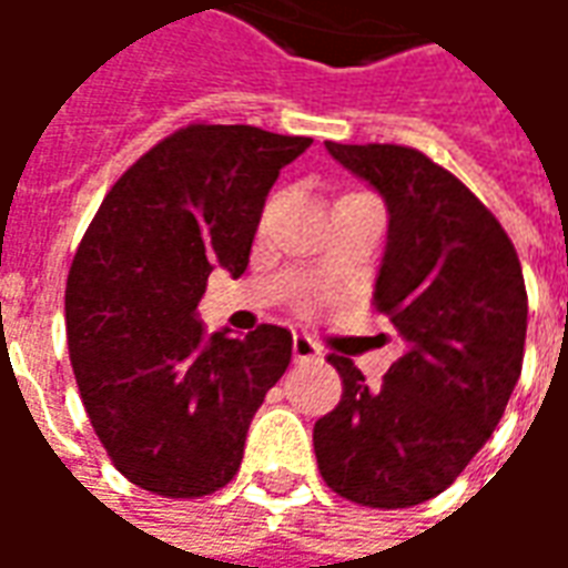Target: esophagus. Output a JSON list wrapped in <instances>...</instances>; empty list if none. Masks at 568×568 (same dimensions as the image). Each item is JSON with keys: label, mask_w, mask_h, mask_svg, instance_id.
I'll use <instances>...</instances> for the list:
<instances>
[{"label": "esophagus", "mask_w": 568, "mask_h": 568, "mask_svg": "<svg viewBox=\"0 0 568 568\" xmlns=\"http://www.w3.org/2000/svg\"><path fill=\"white\" fill-rule=\"evenodd\" d=\"M322 358V349L306 334H293V362H315Z\"/></svg>", "instance_id": "34e87169"}]
</instances>
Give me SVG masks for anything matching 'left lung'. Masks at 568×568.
Returning a JSON list of instances; mask_svg holds the SVG:
<instances>
[{"label":"left lung","instance_id":"1","mask_svg":"<svg viewBox=\"0 0 568 568\" xmlns=\"http://www.w3.org/2000/svg\"><path fill=\"white\" fill-rule=\"evenodd\" d=\"M327 154L386 203L374 306L405 355L367 389L352 358L327 355L343 398L315 424L324 483L362 507H414L455 483L504 417L526 346V281L500 222L439 163L402 144Z\"/></svg>","mask_w":568,"mask_h":568}]
</instances>
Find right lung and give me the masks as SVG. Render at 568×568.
Instances as JSON below:
<instances>
[{"instance_id": "add662e5", "label": "right lung", "mask_w": 568, "mask_h": 568, "mask_svg": "<svg viewBox=\"0 0 568 568\" xmlns=\"http://www.w3.org/2000/svg\"><path fill=\"white\" fill-rule=\"evenodd\" d=\"M306 135L256 126L172 132L98 206L64 293L73 377L113 467L163 498L229 486L246 429L293 355L287 327L206 336L210 272L244 275L277 172Z\"/></svg>"}]
</instances>
